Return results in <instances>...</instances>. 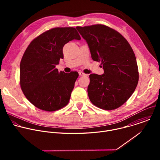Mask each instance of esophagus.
I'll list each match as a JSON object with an SVG mask.
<instances>
[{"label":"esophagus","mask_w":160,"mask_h":160,"mask_svg":"<svg viewBox=\"0 0 160 160\" xmlns=\"http://www.w3.org/2000/svg\"><path fill=\"white\" fill-rule=\"evenodd\" d=\"M78 74H79L80 76H85V75H86V74H85L84 73H83V72H80L78 73Z\"/></svg>","instance_id":"esophagus-1"}]
</instances>
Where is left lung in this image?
Here are the masks:
<instances>
[{"instance_id": "1", "label": "left lung", "mask_w": 160, "mask_h": 160, "mask_svg": "<svg viewBox=\"0 0 160 160\" xmlns=\"http://www.w3.org/2000/svg\"><path fill=\"white\" fill-rule=\"evenodd\" d=\"M86 40L91 57L101 62L104 73L90 74L87 92L90 101L105 110L115 109L132 95L139 81L135 54L117 31L103 25L77 27Z\"/></svg>"}]
</instances>
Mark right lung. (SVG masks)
I'll return each mask as SVG.
<instances>
[{
  "instance_id": "obj_1",
  "label": "right lung",
  "mask_w": 160,
  "mask_h": 160,
  "mask_svg": "<svg viewBox=\"0 0 160 160\" xmlns=\"http://www.w3.org/2000/svg\"><path fill=\"white\" fill-rule=\"evenodd\" d=\"M80 40L76 28H54L33 39L20 62V85L27 99L35 107L54 111L69 102L77 72H59L56 65L63 59L64 45Z\"/></svg>"
}]
</instances>
